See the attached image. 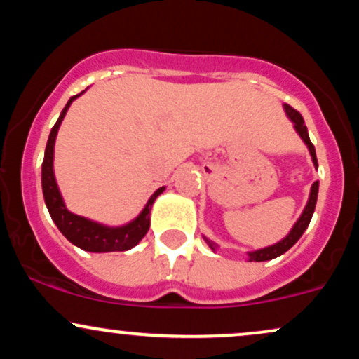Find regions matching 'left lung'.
I'll list each match as a JSON object with an SVG mask.
<instances>
[{
  "label": "left lung",
  "instance_id": "8db88e82",
  "mask_svg": "<svg viewBox=\"0 0 359 359\" xmlns=\"http://www.w3.org/2000/svg\"><path fill=\"white\" fill-rule=\"evenodd\" d=\"M283 109H285L288 119H290L292 123H294V128L295 131L299 133V137L304 140V143H306L307 148H309V154L312 156V163H314V167L317 168V156H316V148L314 145L311 143V138H309V133H307V126L306 123H304V118L300 116L299 111H295L292 106L288 104H283ZM317 192H319V182L312 184L311 187V194H309V201L306 204V208H304L302 214H300V217L297 221H295V224L292 226L290 233L287 234L283 240H280L275 243V245H270V246H265V248H259V250H255V251H248V259L250 262H269V259H273L280 257V255H283L285 251H288L292 248V246L295 245L300 240V236H302L304 231L307 229L309 222L312 219V214H314V209H316V203H317ZM205 243L209 245V248L212 251L217 250V245L216 243H212L211 240H208V238L204 236Z\"/></svg>",
  "mask_w": 359,
  "mask_h": 359
}]
</instances>
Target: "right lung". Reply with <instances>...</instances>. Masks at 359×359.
<instances>
[{"label": "right lung", "instance_id": "add662e5", "mask_svg": "<svg viewBox=\"0 0 359 359\" xmlns=\"http://www.w3.org/2000/svg\"><path fill=\"white\" fill-rule=\"evenodd\" d=\"M81 94H84L82 90ZM81 94H76L67 101L65 108L62 109L59 119L53 125L50 135H48L47 147H45V156L42 163V191L45 205L50 212L52 221L55 222L59 231L67 238L72 245L77 248L90 251V253H108V251H126L137 246L143 240L148 228H150V211L155 199L160 196L165 187H160L151 194L143 211L135 217L133 221L126 222L123 226H106L101 222L90 221L84 216H77L65 208L62 194L57 185L55 174H53V148H55L57 131L62 125V119L67 114V109L71 108L72 101L77 100Z\"/></svg>", "mask_w": 359, "mask_h": 359}]
</instances>
